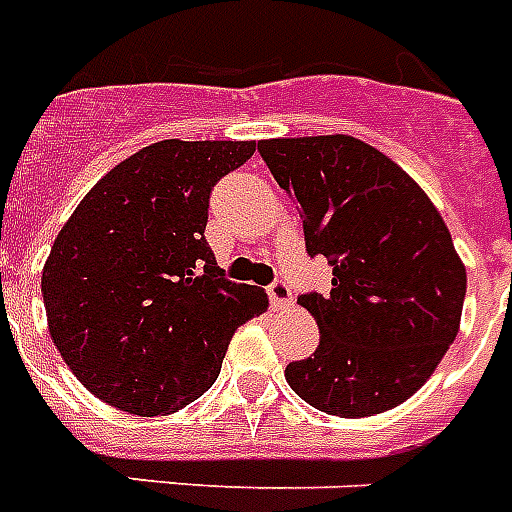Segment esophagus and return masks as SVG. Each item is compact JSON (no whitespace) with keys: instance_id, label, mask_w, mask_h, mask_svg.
Returning a JSON list of instances; mask_svg holds the SVG:
<instances>
[{"instance_id":"esophagus-1","label":"esophagus","mask_w":512,"mask_h":512,"mask_svg":"<svg viewBox=\"0 0 512 512\" xmlns=\"http://www.w3.org/2000/svg\"><path fill=\"white\" fill-rule=\"evenodd\" d=\"M268 297L273 310H289V307L294 305V292L286 281H273V284L268 286Z\"/></svg>"}]
</instances>
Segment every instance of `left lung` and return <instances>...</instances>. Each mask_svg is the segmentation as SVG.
<instances>
[{
  "label": "left lung",
  "instance_id": "left-lung-1",
  "mask_svg": "<svg viewBox=\"0 0 512 512\" xmlns=\"http://www.w3.org/2000/svg\"><path fill=\"white\" fill-rule=\"evenodd\" d=\"M257 152L299 205L307 255L334 268L331 292L297 299L321 342L286 365V381L328 415L392 410L458 336L465 265L442 215L397 162L352 136L265 139Z\"/></svg>",
  "mask_w": 512,
  "mask_h": 512
}]
</instances>
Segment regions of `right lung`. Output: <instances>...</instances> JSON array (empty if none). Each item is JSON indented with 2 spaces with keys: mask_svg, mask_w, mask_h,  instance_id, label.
Wrapping results in <instances>:
<instances>
[{
  "mask_svg": "<svg viewBox=\"0 0 512 512\" xmlns=\"http://www.w3.org/2000/svg\"><path fill=\"white\" fill-rule=\"evenodd\" d=\"M255 141L165 139L81 199L41 273L49 334L91 394L134 415L176 413L210 389L228 342L268 310L205 239L210 194Z\"/></svg>",
  "mask_w": 512,
  "mask_h": 512,
  "instance_id": "obj_1",
  "label": "right lung"
}]
</instances>
